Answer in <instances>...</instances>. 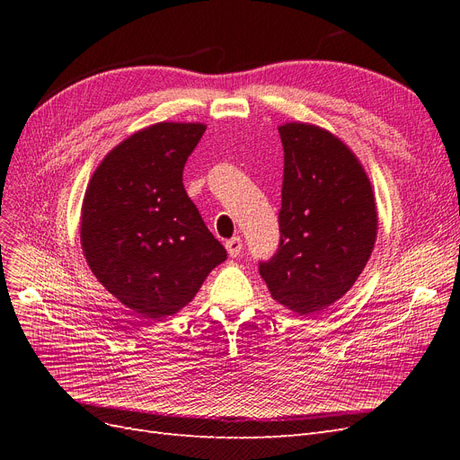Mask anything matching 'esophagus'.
<instances>
[{"mask_svg": "<svg viewBox=\"0 0 460 460\" xmlns=\"http://www.w3.org/2000/svg\"><path fill=\"white\" fill-rule=\"evenodd\" d=\"M242 238H238V235H235V238H232V240H228L226 242V252H228V255L230 257H238L240 253H242Z\"/></svg>", "mask_w": 460, "mask_h": 460, "instance_id": "obj_1", "label": "esophagus"}]
</instances>
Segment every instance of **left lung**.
<instances>
[{
    "label": "left lung",
    "instance_id": "8db88e82",
    "mask_svg": "<svg viewBox=\"0 0 460 460\" xmlns=\"http://www.w3.org/2000/svg\"><path fill=\"white\" fill-rule=\"evenodd\" d=\"M284 147L278 252L259 262L272 299L299 314L343 297L363 272L376 242L370 180L340 137L313 124L278 128Z\"/></svg>",
    "mask_w": 460,
    "mask_h": 460
}]
</instances>
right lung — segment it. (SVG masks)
Listing matches in <instances>:
<instances>
[{
  "instance_id": "add662e5",
  "label": "right lung",
  "mask_w": 460,
  "mask_h": 460,
  "mask_svg": "<svg viewBox=\"0 0 460 460\" xmlns=\"http://www.w3.org/2000/svg\"><path fill=\"white\" fill-rule=\"evenodd\" d=\"M205 124L159 122L97 166L82 203L80 243L93 276L142 318L178 313L226 261L188 198L182 172Z\"/></svg>"
}]
</instances>
